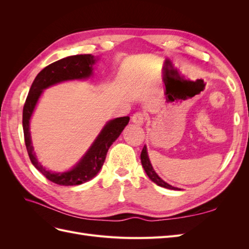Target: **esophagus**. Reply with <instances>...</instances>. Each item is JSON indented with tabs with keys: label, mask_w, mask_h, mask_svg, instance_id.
Here are the masks:
<instances>
[{
	"label": "esophagus",
	"mask_w": 249,
	"mask_h": 249,
	"mask_svg": "<svg viewBox=\"0 0 249 249\" xmlns=\"http://www.w3.org/2000/svg\"><path fill=\"white\" fill-rule=\"evenodd\" d=\"M146 116L143 112H136L135 114L132 116V122L134 124H136L138 125H141L143 124V123H144Z\"/></svg>",
	"instance_id": "esophagus-1"
}]
</instances>
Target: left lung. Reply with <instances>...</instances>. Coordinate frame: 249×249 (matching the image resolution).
I'll return each instance as SVG.
<instances>
[{
    "label": "left lung",
    "mask_w": 249,
    "mask_h": 249,
    "mask_svg": "<svg viewBox=\"0 0 249 249\" xmlns=\"http://www.w3.org/2000/svg\"><path fill=\"white\" fill-rule=\"evenodd\" d=\"M141 163H142V166L144 168L146 175L148 176V178L153 180L154 183H156L158 186H161L164 188H167V189H172V190H179L178 188L176 187H172L171 185L167 184L166 182H164V180L157 175L156 171L154 170L152 164L149 162L148 159V156H147V152H146V146L144 145V147L142 148V152H141Z\"/></svg>",
    "instance_id": "8db88e82"
}]
</instances>
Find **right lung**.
<instances>
[{"label": "right lung", "mask_w": 249, "mask_h": 249, "mask_svg": "<svg viewBox=\"0 0 249 249\" xmlns=\"http://www.w3.org/2000/svg\"><path fill=\"white\" fill-rule=\"evenodd\" d=\"M94 57L91 55H76L71 56L48 65L37 74L26 99L22 109V129L30 160L42 175L51 182L61 186L80 185L94 178L106 159L109 147L112 145L124 126L129 124L130 117H118L109 122L104 127L99 137L96 138L92 146L89 148L84 158L71 170L63 173H53L47 170L38 163L33 154L29 131V120L31 117L35 105L38 101L43 89L48 88L56 83L65 80L87 78L92 72V64Z\"/></svg>", "instance_id": "1"}]
</instances>
